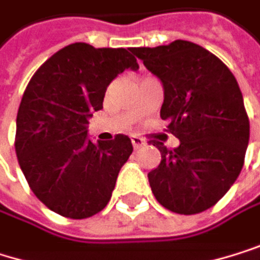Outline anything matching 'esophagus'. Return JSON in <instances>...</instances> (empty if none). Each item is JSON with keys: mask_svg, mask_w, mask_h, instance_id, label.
Returning <instances> with one entry per match:
<instances>
[{"mask_svg": "<svg viewBox=\"0 0 260 260\" xmlns=\"http://www.w3.org/2000/svg\"><path fill=\"white\" fill-rule=\"evenodd\" d=\"M131 143H133L134 149H139V148L145 143V140L140 139V137H137V136H131Z\"/></svg>", "mask_w": 260, "mask_h": 260, "instance_id": "obj_1", "label": "esophagus"}]
</instances>
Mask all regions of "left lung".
Here are the masks:
<instances>
[{
	"label": "left lung",
	"instance_id": "left-lung-1",
	"mask_svg": "<svg viewBox=\"0 0 260 260\" xmlns=\"http://www.w3.org/2000/svg\"><path fill=\"white\" fill-rule=\"evenodd\" d=\"M163 86L160 117L180 140L154 143L161 161L148 173L160 205L197 214L220 200L239 177L250 140L244 97L231 71L210 50L185 40L133 47Z\"/></svg>",
	"mask_w": 260,
	"mask_h": 260
}]
</instances>
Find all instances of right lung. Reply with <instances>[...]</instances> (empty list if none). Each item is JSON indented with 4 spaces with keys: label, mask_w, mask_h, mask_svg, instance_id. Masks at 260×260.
I'll return each instance as SVG.
<instances>
[{
    "label": "right lung",
    "mask_w": 260,
    "mask_h": 260,
    "mask_svg": "<svg viewBox=\"0 0 260 260\" xmlns=\"http://www.w3.org/2000/svg\"><path fill=\"white\" fill-rule=\"evenodd\" d=\"M131 49L74 43L44 61L30 78L16 115L15 151L21 171L44 205L69 219L102 211L133 154L127 136L94 143L89 118L123 71H137Z\"/></svg>",
    "instance_id": "obj_1"
}]
</instances>
